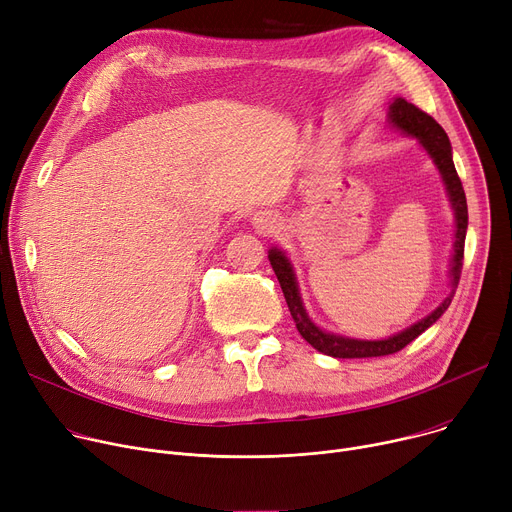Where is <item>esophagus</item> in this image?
Segmentation results:
<instances>
[{"instance_id": "obj_1", "label": "esophagus", "mask_w": 512, "mask_h": 512, "mask_svg": "<svg viewBox=\"0 0 512 512\" xmlns=\"http://www.w3.org/2000/svg\"><path fill=\"white\" fill-rule=\"evenodd\" d=\"M255 226L261 232H274L278 228V216L269 214V212H261L255 216Z\"/></svg>"}]
</instances>
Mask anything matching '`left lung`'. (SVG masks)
Instances as JSON below:
<instances>
[{"label":"left lung","instance_id":"1","mask_svg":"<svg viewBox=\"0 0 512 512\" xmlns=\"http://www.w3.org/2000/svg\"><path fill=\"white\" fill-rule=\"evenodd\" d=\"M389 121L393 127L401 129L403 133L412 135V138L420 140L424 150L430 154L434 160L438 173L442 175V181H445L449 201L455 210V255L451 261V294L442 300L436 311H432L428 317L418 321L416 325L407 327L405 331L389 337V339H374V342H368V339H352L344 335H335L327 333L321 327H317L311 317L306 315V309L302 304L298 284H296V274L286 257L284 251L280 249H269V263L274 267L278 282L282 286L284 298L288 302L290 315L296 323L298 333L309 342L315 350L321 354L333 356V358H374V356H389L399 350H403L407 344L414 342V339L424 333L432 323L440 319V315L449 309V304L453 300L455 288L461 278V267H463V251H465V232H467V199L465 191L461 185V179L455 170L453 162V152H451V142L447 138L445 129H442L428 113L420 111L412 102H407L405 98H395L389 105Z\"/></svg>","mask_w":512,"mask_h":512}]
</instances>
